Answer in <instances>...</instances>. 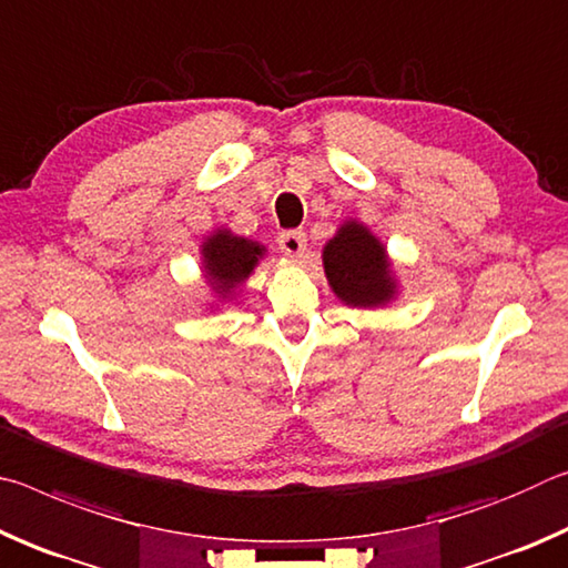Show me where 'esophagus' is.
I'll use <instances>...</instances> for the list:
<instances>
[{
  "label": "esophagus",
  "instance_id": "1",
  "mask_svg": "<svg viewBox=\"0 0 568 568\" xmlns=\"http://www.w3.org/2000/svg\"><path fill=\"white\" fill-rule=\"evenodd\" d=\"M277 245H281V250L285 255H303L305 250V233L303 230H285V233L277 235Z\"/></svg>",
  "mask_w": 568,
  "mask_h": 568
}]
</instances>
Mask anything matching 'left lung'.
Segmentation results:
<instances>
[{
  "mask_svg": "<svg viewBox=\"0 0 568 568\" xmlns=\"http://www.w3.org/2000/svg\"><path fill=\"white\" fill-rule=\"evenodd\" d=\"M323 267L333 293L345 305H386L396 295L386 247L361 223H345L323 250Z\"/></svg>",
  "mask_w": 568,
  "mask_h": 568,
  "instance_id": "1",
  "label": "left lung"
}]
</instances>
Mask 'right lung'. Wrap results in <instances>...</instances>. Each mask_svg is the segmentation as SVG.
Returning <instances> with one entry per match:
<instances>
[{
  "label": "right lung",
  "mask_w": 568,
  "mask_h": 568,
  "mask_svg": "<svg viewBox=\"0 0 568 568\" xmlns=\"http://www.w3.org/2000/svg\"><path fill=\"white\" fill-rule=\"evenodd\" d=\"M263 257V245L237 237L230 230H217L203 243V265L213 291L220 297L235 293V287L253 273Z\"/></svg>",
  "instance_id": "right-lung-1"
}]
</instances>
